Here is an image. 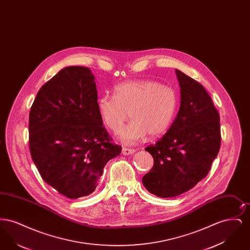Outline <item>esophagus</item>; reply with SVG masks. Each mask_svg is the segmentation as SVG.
Instances as JSON below:
<instances>
[{"mask_svg":"<svg viewBox=\"0 0 250 250\" xmlns=\"http://www.w3.org/2000/svg\"><path fill=\"white\" fill-rule=\"evenodd\" d=\"M136 152L135 149H130V148H123L122 154L124 155H133Z\"/></svg>","mask_w":250,"mask_h":250,"instance_id":"esophagus-1","label":"esophagus"}]
</instances>
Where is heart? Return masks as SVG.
<instances>
[{
    "label": "heart",
    "mask_w": 250,
    "mask_h": 250,
    "mask_svg": "<svg viewBox=\"0 0 250 250\" xmlns=\"http://www.w3.org/2000/svg\"><path fill=\"white\" fill-rule=\"evenodd\" d=\"M177 108L176 92L169 86L154 81H130L114 87L113 95L97 99V110L102 123L111 132H117L131 114L132 122L118 133L125 144L143 141L147 135L159 138L168 130Z\"/></svg>",
    "instance_id": "b5f03b06"
}]
</instances>
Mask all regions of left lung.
Listing matches in <instances>:
<instances>
[{"instance_id":"1","label":"left lung","mask_w":250,"mask_h":250,"mask_svg":"<svg viewBox=\"0 0 250 250\" xmlns=\"http://www.w3.org/2000/svg\"><path fill=\"white\" fill-rule=\"evenodd\" d=\"M181 92L178 113L166 134L145 150L154 166L143 186L160 198L190 190L204 178L219 152V114L202 84L175 69Z\"/></svg>"}]
</instances>
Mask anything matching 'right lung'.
<instances>
[{
  "label": "right lung",
  "mask_w": 250,
  "mask_h": 250,
  "mask_svg": "<svg viewBox=\"0 0 250 250\" xmlns=\"http://www.w3.org/2000/svg\"><path fill=\"white\" fill-rule=\"evenodd\" d=\"M102 125L89 68L64 67L38 91L29 115L30 152L41 177L60 194H92L107 161L121 154Z\"/></svg>",
  "instance_id": "1"
}]
</instances>
